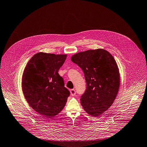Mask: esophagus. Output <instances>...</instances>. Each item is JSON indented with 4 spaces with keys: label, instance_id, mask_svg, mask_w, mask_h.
<instances>
[{
    "label": "esophagus",
    "instance_id": "esophagus-1",
    "mask_svg": "<svg viewBox=\"0 0 147 147\" xmlns=\"http://www.w3.org/2000/svg\"><path fill=\"white\" fill-rule=\"evenodd\" d=\"M70 93L72 96H74L76 94V91L75 89H71L70 90Z\"/></svg>",
    "mask_w": 147,
    "mask_h": 147
}]
</instances>
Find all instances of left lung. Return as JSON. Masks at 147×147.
Instances as JSON below:
<instances>
[{
	"mask_svg": "<svg viewBox=\"0 0 147 147\" xmlns=\"http://www.w3.org/2000/svg\"><path fill=\"white\" fill-rule=\"evenodd\" d=\"M71 61L84 72L85 92L80 98L84 109L98 117L112 106L120 87V74L113 57L103 49L88 50L73 55Z\"/></svg>",
	"mask_w": 147,
	"mask_h": 147,
	"instance_id": "left-lung-1",
	"label": "left lung"
}]
</instances>
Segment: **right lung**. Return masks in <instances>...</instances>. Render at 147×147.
Returning a JSON list of instances; mask_svg holds the SVG:
<instances>
[{
  "mask_svg": "<svg viewBox=\"0 0 147 147\" xmlns=\"http://www.w3.org/2000/svg\"><path fill=\"white\" fill-rule=\"evenodd\" d=\"M66 57L67 54L39 52L32 56L24 71L22 89L27 102L46 118L60 113L69 95L58 73Z\"/></svg>",
  "mask_w": 147,
  "mask_h": 147,
  "instance_id": "1",
  "label": "right lung"
}]
</instances>
